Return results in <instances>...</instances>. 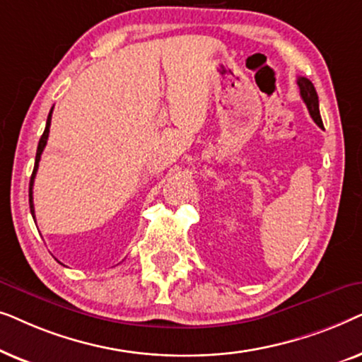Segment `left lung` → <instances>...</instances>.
Here are the masks:
<instances>
[{
	"label": "left lung",
	"instance_id": "1",
	"mask_svg": "<svg viewBox=\"0 0 362 362\" xmlns=\"http://www.w3.org/2000/svg\"><path fill=\"white\" fill-rule=\"evenodd\" d=\"M296 83H298L300 95H301V98H303V102L306 103V108H308L311 118H313L316 125L323 128V122H321V115H320L318 93H316V90H315V86L306 77H298Z\"/></svg>",
	"mask_w": 362,
	"mask_h": 362
}]
</instances>
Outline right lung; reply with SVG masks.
Returning <instances> with one entry per match:
<instances>
[{
    "mask_svg": "<svg viewBox=\"0 0 362 362\" xmlns=\"http://www.w3.org/2000/svg\"><path fill=\"white\" fill-rule=\"evenodd\" d=\"M51 117H52V108H51V112H49V115H47L46 128H44V133H42L41 140H39L37 151H36V163H34L33 176H31V181H29V209H31V214H33V217H34V204H33V185H34V177H36V173H37L39 161H41V155H42L44 148H46V143H47V138H49V128H51ZM34 221H36V217H34Z\"/></svg>",
    "mask_w": 362,
    "mask_h": 362,
    "instance_id": "obj_1",
    "label": "right lung"
}]
</instances>
